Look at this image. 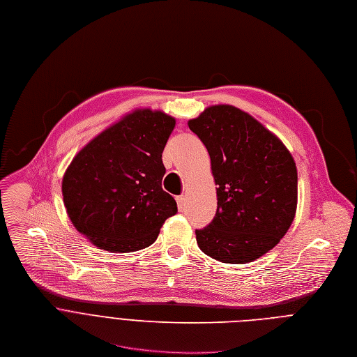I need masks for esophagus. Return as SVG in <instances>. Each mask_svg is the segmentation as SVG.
Masks as SVG:
<instances>
[{
	"label": "esophagus",
	"instance_id": "obj_1",
	"mask_svg": "<svg viewBox=\"0 0 357 357\" xmlns=\"http://www.w3.org/2000/svg\"><path fill=\"white\" fill-rule=\"evenodd\" d=\"M176 201H177V208H178V211H183V209H184V205H185V198H184V195L176 197Z\"/></svg>",
	"mask_w": 357,
	"mask_h": 357
}]
</instances>
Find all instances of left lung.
I'll use <instances>...</instances> for the list:
<instances>
[{"mask_svg": "<svg viewBox=\"0 0 357 357\" xmlns=\"http://www.w3.org/2000/svg\"><path fill=\"white\" fill-rule=\"evenodd\" d=\"M188 128L201 139L217 188V213L197 229L199 249L222 263L242 264L271 250L297 209V167L282 142L249 114L213 105Z\"/></svg>", "mask_w": 357, "mask_h": 357, "instance_id": "left-lung-1", "label": "left lung"}]
</instances>
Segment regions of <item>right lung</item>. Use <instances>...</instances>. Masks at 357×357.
I'll use <instances>...</instances> for the list:
<instances>
[{"label":"right lung","instance_id":"right-lung-1","mask_svg":"<svg viewBox=\"0 0 357 357\" xmlns=\"http://www.w3.org/2000/svg\"><path fill=\"white\" fill-rule=\"evenodd\" d=\"M174 125L162 111L136 109L94 137L67 167L61 192L68 218L97 248L145 249L177 212L162 188V153Z\"/></svg>","mask_w":357,"mask_h":357}]
</instances>
